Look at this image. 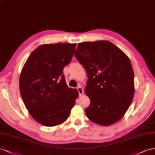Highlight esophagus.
Returning a JSON list of instances; mask_svg holds the SVG:
<instances>
[{
    "label": "esophagus",
    "mask_w": 155,
    "mask_h": 155,
    "mask_svg": "<svg viewBox=\"0 0 155 155\" xmlns=\"http://www.w3.org/2000/svg\"><path fill=\"white\" fill-rule=\"evenodd\" d=\"M77 90H78V91L79 95H82L83 92H84V90H83L82 87L81 86H78V87H77Z\"/></svg>",
    "instance_id": "esophagus-1"
}]
</instances>
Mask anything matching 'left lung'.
<instances>
[{
  "label": "left lung",
  "instance_id": "1",
  "mask_svg": "<svg viewBox=\"0 0 155 155\" xmlns=\"http://www.w3.org/2000/svg\"><path fill=\"white\" fill-rule=\"evenodd\" d=\"M74 56L88 77L85 93L90 104L85 110L87 117L103 126L120 120L134 94V71L129 58L108 41L78 43Z\"/></svg>",
  "mask_w": 155,
  "mask_h": 155
}]
</instances>
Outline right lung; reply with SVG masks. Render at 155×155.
<instances>
[{"label":"right lung","mask_w":155,"mask_h":155,"mask_svg":"<svg viewBox=\"0 0 155 155\" xmlns=\"http://www.w3.org/2000/svg\"><path fill=\"white\" fill-rule=\"evenodd\" d=\"M76 43L44 44L26 60L19 78L22 99L35 120L46 127L67 120L78 96L68 86L63 70L73 58Z\"/></svg>","instance_id":"obj_1"}]
</instances>
